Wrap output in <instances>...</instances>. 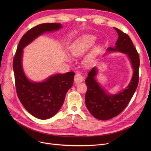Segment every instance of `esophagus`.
Wrapping results in <instances>:
<instances>
[{
	"instance_id": "esophagus-1",
	"label": "esophagus",
	"mask_w": 151,
	"mask_h": 151,
	"mask_svg": "<svg viewBox=\"0 0 151 151\" xmlns=\"http://www.w3.org/2000/svg\"><path fill=\"white\" fill-rule=\"evenodd\" d=\"M83 80H84V77L81 75V73L78 72L75 74V78H74V81L76 83H79L80 82H82Z\"/></svg>"
}]
</instances>
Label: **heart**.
Returning <instances> with one entry per match:
<instances>
[{"label":"heart","mask_w":151,"mask_h":151,"mask_svg":"<svg viewBox=\"0 0 151 151\" xmlns=\"http://www.w3.org/2000/svg\"><path fill=\"white\" fill-rule=\"evenodd\" d=\"M95 42H96V37L92 35H84L73 43V44L70 47V52L74 56H81L86 52L91 46H92ZM92 60V55H89L87 56L84 60L86 65H88L91 63Z\"/></svg>","instance_id":"1"}]
</instances>
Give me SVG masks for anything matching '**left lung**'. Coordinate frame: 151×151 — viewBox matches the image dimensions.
Returning <instances> with one entry per match:
<instances>
[{"mask_svg": "<svg viewBox=\"0 0 151 151\" xmlns=\"http://www.w3.org/2000/svg\"><path fill=\"white\" fill-rule=\"evenodd\" d=\"M118 39L114 47H109V51H119L128 55L133 69L132 81L127 88L116 95H108L96 80L97 69L92 68L85 82L87 92L85 103L91 114L97 119L106 121L117 116L128 105L139 82V57L130 37L119 29L114 28Z\"/></svg>", "mask_w": 151, "mask_h": 151, "instance_id": "8db88e82", "label": "left lung"}]
</instances>
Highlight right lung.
I'll use <instances>...</instances> for the list:
<instances>
[{"mask_svg":"<svg viewBox=\"0 0 151 151\" xmlns=\"http://www.w3.org/2000/svg\"><path fill=\"white\" fill-rule=\"evenodd\" d=\"M61 27L59 23H44L30 29L20 40L13 59L17 96L27 111L40 119L51 118L59 111L67 91L73 86L75 73L69 71L65 74H55L43 82H32L22 70V49L38 36Z\"/></svg>","mask_w":151,"mask_h":151,"instance_id":"right-lung-1","label":"right lung"}]
</instances>
